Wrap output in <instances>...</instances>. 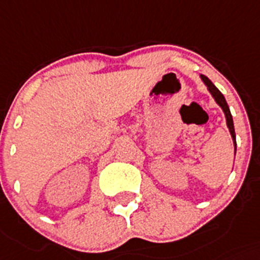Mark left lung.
<instances>
[{"label": "left lung", "instance_id": "1", "mask_svg": "<svg viewBox=\"0 0 260 260\" xmlns=\"http://www.w3.org/2000/svg\"><path fill=\"white\" fill-rule=\"evenodd\" d=\"M200 78L201 81H203V83L207 86L208 91H209V93L212 94V97L214 99V101L217 103V105L220 106V109L223 110V113H224V116H225V123H227V127H229V131L230 133H231V137H232V141H234V146H235V155H236V133H235V127H234V119H232V115H231V111H230V108L229 105H227V101H225L224 96H223L222 93H220L219 89L217 88V87L214 86V84L212 83V81H210L208 77H205V75L200 74Z\"/></svg>", "mask_w": 260, "mask_h": 260}]
</instances>
